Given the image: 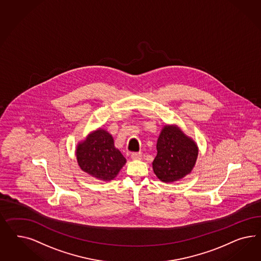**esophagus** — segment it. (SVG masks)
<instances>
[{
  "mask_svg": "<svg viewBox=\"0 0 261 261\" xmlns=\"http://www.w3.org/2000/svg\"><path fill=\"white\" fill-rule=\"evenodd\" d=\"M142 157V154L141 152H138V153H132L131 154V158L132 160H141Z\"/></svg>",
  "mask_w": 261,
  "mask_h": 261,
  "instance_id": "esophagus-1",
  "label": "esophagus"
}]
</instances>
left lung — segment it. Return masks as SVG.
I'll return each instance as SVG.
<instances>
[{"instance_id":"left-lung-1","label":"left lung","mask_w":261,"mask_h":261,"mask_svg":"<svg viewBox=\"0 0 261 261\" xmlns=\"http://www.w3.org/2000/svg\"><path fill=\"white\" fill-rule=\"evenodd\" d=\"M152 166L163 182H174L190 173L198 156L197 145L176 126L166 125L157 142Z\"/></svg>"}]
</instances>
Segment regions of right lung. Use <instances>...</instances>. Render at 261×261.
Masks as SVG:
<instances>
[{"instance_id": "add662e5", "label": "right lung", "mask_w": 261, "mask_h": 261, "mask_svg": "<svg viewBox=\"0 0 261 261\" xmlns=\"http://www.w3.org/2000/svg\"><path fill=\"white\" fill-rule=\"evenodd\" d=\"M76 158L80 168L96 179L113 180L125 165L126 159L114 146L108 132L98 129L77 145Z\"/></svg>"}]
</instances>
